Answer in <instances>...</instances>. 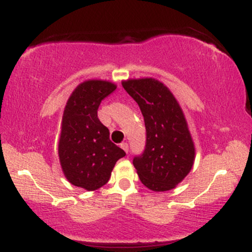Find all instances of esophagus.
I'll use <instances>...</instances> for the list:
<instances>
[{
    "instance_id": "esophagus-1",
    "label": "esophagus",
    "mask_w": 252,
    "mask_h": 252,
    "mask_svg": "<svg viewBox=\"0 0 252 252\" xmlns=\"http://www.w3.org/2000/svg\"><path fill=\"white\" fill-rule=\"evenodd\" d=\"M121 148H122V149H123L124 152H126V153H128V149H129V147H128V143H126V142L122 143V144H121Z\"/></svg>"
}]
</instances>
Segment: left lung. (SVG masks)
Listing matches in <instances>:
<instances>
[{"instance_id":"obj_1","label":"left lung","mask_w":252,"mask_h":252,"mask_svg":"<svg viewBox=\"0 0 252 252\" xmlns=\"http://www.w3.org/2000/svg\"><path fill=\"white\" fill-rule=\"evenodd\" d=\"M144 118L147 144L132 163L144 186L154 192L175 189L194 164L195 147L186 117L172 91L155 78L123 80Z\"/></svg>"}]
</instances>
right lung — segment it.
Instances as JSON below:
<instances>
[{
    "mask_svg": "<svg viewBox=\"0 0 252 252\" xmlns=\"http://www.w3.org/2000/svg\"><path fill=\"white\" fill-rule=\"evenodd\" d=\"M116 88L109 80L89 79L80 83L66 102L58 155L63 175L73 186L100 189L109 181L117 161L126 156L110 141L109 129L97 116L102 99Z\"/></svg>",
    "mask_w": 252,
    "mask_h": 252,
    "instance_id": "add662e5",
    "label": "right lung"
}]
</instances>
